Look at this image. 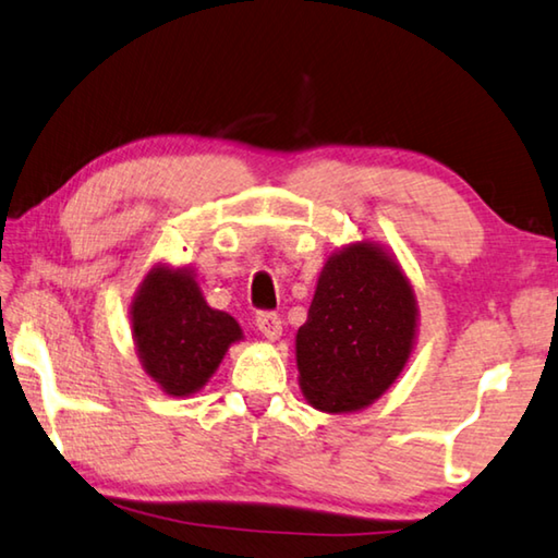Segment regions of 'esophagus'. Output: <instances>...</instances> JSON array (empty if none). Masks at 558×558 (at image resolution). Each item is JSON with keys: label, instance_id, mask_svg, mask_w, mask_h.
Here are the masks:
<instances>
[{"label": "esophagus", "instance_id": "obj_1", "mask_svg": "<svg viewBox=\"0 0 558 558\" xmlns=\"http://www.w3.org/2000/svg\"><path fill=\"white\" fill-rule=\"evenodd\" d=\"M255 325H258V330L268 340H278L282 335V320L276 313H258V317H255Z\"/></svg>", "mask_w": 558, "mask_h": 558}]
</instances>
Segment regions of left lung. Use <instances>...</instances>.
I'll return each mask as SVG.
<instances>
[{
	"label": "left lung",
	"mask_w": 558,
	"mask_h": 558,
	"mask_svg": "<svg viewBox=\"0 0 558 558\" xmlns=\"http://www.w3.org/2000/svg\"><path fill=\"white\" fill-rule=\"evenodd\" d=\"M417 338V298L395 255L373 241L340 247L323 265L307 320L295 335L298 383L327 414L379 400Z\"/></svg>",
	"instance_id": "1"
}]
</instances>
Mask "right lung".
Masks as SVG:
<instances>
[{
    "label": "right lung",
    "mask_w": 558,
    "mask_h": 558,
    "mask_svg": "<svg viewBox=\"0 0 558 558\" xmlns=\"http://www.w3.org/2000/svg\"><path fill=\"white\" fill-rule=\"evenodd\" d=\"M131 330L146 375L171 397H189L243 340L241 325L203 298L196 272L156 265L131 300Z\"/></svg>",
    "instance_id": "obj_1"
}]
</instances>
